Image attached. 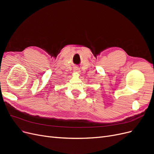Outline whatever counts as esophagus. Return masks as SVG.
<instances>
[{
	"label": "esophagus",
	"mask_w": 154,
	"mask_h": 154,
	"mask_svg": "<svg viewBox=\"0 0 154 154\" xmlns=\"http://www.w3.org/2000/svg\"><path fill=\"white\" fill-rule=\"evenodd\" d=\"M74 72H77V73H80V70L79 67H75L74 69Z\"/></svg>",
	"instance_id": "esophagus-1"
}]
</instances>
